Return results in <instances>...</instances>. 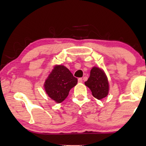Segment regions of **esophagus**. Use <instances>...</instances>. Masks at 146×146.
Returning <instances> with one entry per match:
<instances>
[{
  "label": "esophagus",
  "mask_w": 146,
  "mask_h": 146,
  "mask_svg": "<svg viewBox=\"0 0 146 146\" xmlns=\"http://www.w3.org/2000/svg\"><path fill=\"white\" fill-rule=\"evenodd\" d=\"M78 82H79V83H82V81H83V80H82V78H79L78 79Z\"/></svg>",
  "instance_id": "34e87169"
}]
</instances>
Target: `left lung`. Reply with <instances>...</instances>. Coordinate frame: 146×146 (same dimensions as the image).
I'll list each match as a JSON object with an SVG mask.
<instances>
[{
  "mask_svg": "<svg viewBox=\"0 0 146 146\" xmlns=\"http://www.w3.org/2000/svg\"><path fill=\"white\" fill-rule=\"evenodd\" d=\"M85 85L90 89L93 96L98 100L107 97L109 92L108 78L102 70L93 67L90 71V76L85 82Z\"/></svg>",
  "mask_w": 146,
  "mask_h": 146,
  "instance_id": "obj_1",
  "label": "left lung"
}]
</instances>
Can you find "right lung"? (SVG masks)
<instances>
[{
  "label": "right lung",
  "mask_w": 146,
  "mask_h": 146,
  "mask_svg": "<svg viewBox=\"0 0 146 146\" xmlns=\"http://www.w3.org/2000/svg\"><path fill=\"white\" fill-rule=\"evenodd\" d=\"M77 78L65 66H55L44 83L46 93L56 102L66 99L70 90L77 84Z\"/></svg>",
  "instance_id": "add662e5"
}]
</instances>
